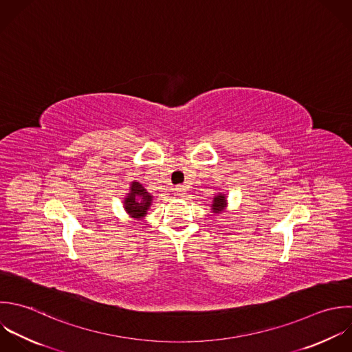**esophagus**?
Masks as SVG:
<instances>
[{
	"label": "esophagus",
	"instance_id": "obj_1",
	"mask_svg": "<svg viewBox=\"0 0 352 352\" xmlns=\"http://www.w3.org/2000/svg\"><path fill=\"white\" fill-rule=\"evenodd\" d=\"M185 192H186V188H185L184 185H179V186L175 188V193H177L178 196H184Z\"/></svg>",
	"mask_w": 352,
	"mask_h": 352
}]
</instances>
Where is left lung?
I'll use <instances>...</instances> for the list:
<instances>
[{
	"mask_svg": "<svg viewBox=\"0 0 352 352\" xmlns=\"http://www.w3.org/2000/svg\"><path fill=\"white\" fill-rule=\"evenodd\" d=\"M212 211L214 212H221L225 207H226V196L222 195V193H218L215 197H214V201H212Z\"/></svg>",
	"mask_w": 352,
	"mask_h": 352,
	"instance_id": "1",
	"label": "left lung"
}]
</instances>
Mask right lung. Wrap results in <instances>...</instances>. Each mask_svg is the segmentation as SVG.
<instances>
[{
    "instance_id": "right-lung-1",
    "label": "right lung",
    "mask_w": 352,
    "mask_h": 352,
    "mask_svg": "<svg viewBox=\"0 0 352 352\" xmlns=\"http://www.w3.org/2000/svg\"><path fill=\"white\" fill-rule=\"evenodd\" d=\"M152 196L146 192V189L140 182H131L130 193L124 197V210L131 218L141 219L146 215L152 204Z\"/></svg>"
}]
</instances>
